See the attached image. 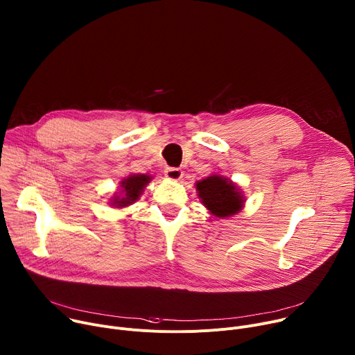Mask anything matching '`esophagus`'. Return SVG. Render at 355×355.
<instances>
[{
  "instance_id": "34e87169",
  "label": "esophagus",
  "mask_w": 355,
  "mask_h": 355,
  "mask_svg": "<svg viewBox=\"0 0 355 355\" xmlns=\"http://www.w3.org/2000/svg\"><path fill=\"white\" fill-rule=\"evenodd\" d=\"M166 177L168 180H173V181H177L182 177V171L180 168H167L166 170Z\"/></svg>"
}]
</instances>
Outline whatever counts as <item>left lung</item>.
Here are the masks:
<instances>
[{
    "instance_id": "8db88e82",
    "label": "left lung",
    "mask_w": 355,
    "mask_h": 355,
    "mask_svg": "<svg viewBox=\"0 0 355 355\" xmlns=\"http://www.w3.org/2000/svg\"><path fill=\"white\" fill-rule=\"evenodd\" d=\"M196 189L204 205L216 218L236 215L243 207V199L237 188L232 181L220 175H212L198 181Z\"/></svg>"
}]
</instances>
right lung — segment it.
<instances>
[{"label": "right lung", "mask_w": 355, "mask_h": 355, "mask_svg": "<svg viewBox=\"0 0 355 355\" xmlns=\"http://www.w3.org/2000/svg\"><path fill=\"white\" fill-rule=\"evenodd\" d=\"M151 178L148 175L144 174H137V175H130L128 178H125L121 184L123 188V195L121 196H115L114 198V205L118 207H128L130 204H133L135 200L139 199L143 188L146 187V184L150 181Z\"/></svg>", "instance_id": "right-lung-1"}]
</instances>
